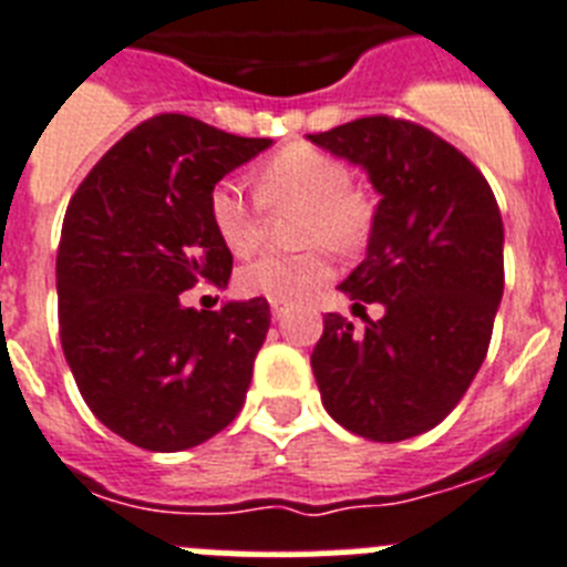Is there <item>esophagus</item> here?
I'll return each mask as SVG.
<instances>
[{
	"instance_id": "1",
	"label": "esophagus",
	"mask_w": 567,
	"mask_h": 567,
	"mask_svg": "<svg viewBox=\"0 0 567 567\" xmlns=\"http://www.w3.org/2000/svg\"><path fill=\"white\" fill-rule=\"evenodd\" d=\"M285 311H288V308H285L282 302H270V313H274V320H282Z\"/></svg>"
}]
</instances>
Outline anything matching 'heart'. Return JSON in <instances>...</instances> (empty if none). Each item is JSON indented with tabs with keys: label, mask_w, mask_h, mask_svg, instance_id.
<instances>
[{
	"label": "heart",
	"mask_w": 567,
	"mask_h": 567,
	"mask_svg": "<svg viewBox=\"0 0 567 567\" xmlns=\"http://www.w3.org/2000/svg\"><path fill=\"white\" fill-rule=\"evenodd\" d=\"M256 195L250 202L236 181H218L207 202L210 221L221 245L233 256H250L261 245L265 213L299 207L297 241L311 245L299 254H270L239 270V291L265 297L270 302L297 306L306 302L334 276L337 254H354L369 241L374 210L372 202L351 187L346 161L311 144H291L279 150L256 175Z\"/></svg>",
	"instance_id": "1"
}]
</instances>
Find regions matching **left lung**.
<instances>
[{
  "instance_id": "left-lung-1",
  "label": "left lung",
  "mask_w": 567,
  "mask_h": 567,
  "mask_svg": "<svg viewBox=\"0 0 567 567\" xmlns=\"http://www.w3.org/2000/svg\"><path fill=\"white\" fill-rule=\"evenodd\" d=\"M380 193L369 254L340 285L386 313L354 331L328 313L311 354L322 406L369 441L444 421L482 369L504 291V227L482 169L421 123L372 114L308 135Z\"/></svg>"
}]
</instances>
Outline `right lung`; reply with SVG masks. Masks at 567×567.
Here are the masks:
<instances>
[{
    "label": "right lung",
    "mask_w": 567,
    "mask_h": 567,
    "mask_svg": "<svg viewBox=\"0 0 567 567\" xmlns=\"http://www.w3.org/2000/svg\"><path fill=\"white\" fill-rule=\"evenodd\" d=\"M268 146L187 114H155L71 195L56 247L60 340L83 401L130 444L178 453L239 415L270 328L268 299L195 311L181 293L230 282L233 256L207 202Z\"/></svg>",
    "instance_id": "obj_1"
}]
</instances>
